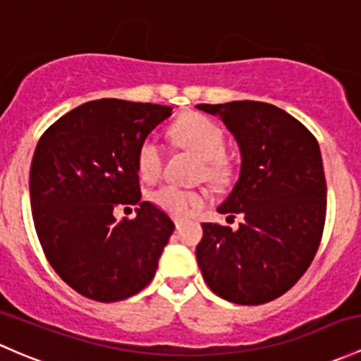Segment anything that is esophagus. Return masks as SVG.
I'll return each instance as SVG.
<instances>
[{
  "label": "esophagus",
  "mask_w": 361,
  "mask_h": 361,
  "mask_svg": "<svg viewBox=\"0 0 361 361\" xmlns=\"http://www.w3.org/2000/svg\"><path fill=\"white\" fill-rule=\"evenodd\" d=\"M174 225H176V228L180 230V228H181V225H183V221H181L180 218H174Z\"/></svg>",
  "instance_id": "esophagus-1"
}]
</instances>
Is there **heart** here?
Segmentation results:
<instances>
[{"instance_id":"b5f03b06","label":"heart","mask_w":361,"mask_h":361,"mask_svg":"<svg viewBox=\"0 0 361 361\" xmlns=\"http://www.w3.org/2000/svg\"><path fill=\"white\" fill-rule=\"evenodd\" d=\"M173 136L181 147L195 152L204 159V176L212 183H225L230 178V164L225 159L226 138L221 128L206 116L192 114L178 121L173 128ZM164 164V149L157 136L150 135L140 143L136 150V168L147 180L159 176ZM155 207L171 216H187L199 209L206 195L199 190L181 188L178 185L164 183L150 193Z\"/></svg>"}]
</instances>
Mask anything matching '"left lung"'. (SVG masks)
Instances as JSON below:
<instances>
[{"label":"left lung","instance_id":"8db88e82","mask_svg":"<svg viewBox=\"0 0 361 361\" xmlns=\"http://www.w3.org/2000/svg\"><path fill=\"white\" fill-rule=\"evenodd\" d=\"M197 109L221 117L240 147V178L218 211L244 218L238 230L202 223L197 263L219 298L264 305L295 286L320 245L327 212L320 147L305 124L271 104Z\"/></svg>","mask_w":361,"mask_h":361}]
</instances>
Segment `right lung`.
Returning <instances> with one entry per match:
<instances>
[{
  "label": "right lung",
  "instance_id": "add662e5",
  "mask_svg": "<svg viewBox=\"0 0 361 361\" xmlns=\"http://www.w3.org/2000/svg\"><path fill=\"white\" fill-rule=\"evenodd\" d=\"M173 109L102 98L41 135L30 164V211L44 256L85 298L116 302L145 289L174 223L142 202L136 150ZM117 205H138L116 222Z\"/></svg>",
  "mask_w": 361,
  "mask_h": 361
}]
</instances>
